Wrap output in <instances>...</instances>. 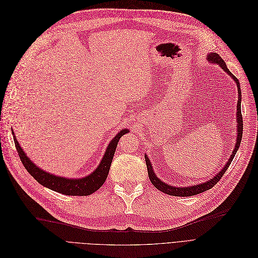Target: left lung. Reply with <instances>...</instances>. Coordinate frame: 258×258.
Returning <instances> with one entry per match:
<instances>
[{"label": "left lung", "instance_id": "8db88e82", "mask_svg": "<svg viewBox=\"0 0 258 258\" xmlns=\"http://www.w3.org/2000/svg\"><path fill=\"white\" fill-rule=\"evenodd\" d=\"M208 62L213 63V64H217L220 66V68L224 69L228 75L235 81L236 85H237V91H238V101H237V112H236V119H237V139H236V144H235V148L233 150L228 163L225 165V167L219 171V172L212 177L211 179L207 180L206 182L203 183H199V185H195V186H190V187H172L168 185V183L164 182L163 180H161L159 178H157V176L155 175V173L153 172V168L151 165L150 159L148 158V156L145 155V161H146V165H147V170H148V176L152 182V185L158 189L159 191H162L166 194L169 195H172V196H192V195H196V194H200L202 192H205L207 190H209L211 188H213L214 185L219 181V179L223 177V175L225 174L226 170L229 168L231 162L233 161V157L235 156L237 150H238V147L240 146V142H241V138H242V116H241V108H240V102H241V91H240V85L238 80L232 75L231 71L227 68L225 60L220 57L217 53L213 52V53H209L208 54Z\"/></svg>", "mask_w": 258, "mask_h": 258}]
</instances>
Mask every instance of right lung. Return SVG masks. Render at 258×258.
Listing matches in <instances>:
<instances>
[{
	"label": "right lung",
	"instance_id": "obj_1",
	"mask_svg": "<svg viewBox=\"0 0 258 258\" xmlns=\"http://www.w3.org/2000/svg\"><path fill=\"white\" fill-rule=\"evenodd\" d=\"M11 132H12V136H14L16 148L18 150L22 164L36 181L40 182L42 186L48 189H51L55 192L62 193L65 195L85 196V195L92 194L93 192L99 190L103 186V183L105 182L108 176L109 169H110V166H111L112 158L117 147V143L124 134L129 132V130L122 129L116 134V137H114L112 141L109 143L106 152L104 154V157L101 161V164L95 169V171H93V172L88 176L83 177V178H76V179L55 176L54 174L48 173L46 171L40 169L36 165H34L30 161V158L26 156L25 152L22 150L20 144L18 143V140L16 139L14 130H11Z\"/></svg>",
	"mask_w": 258,
	"mask_h": 258
}]
</instances>
